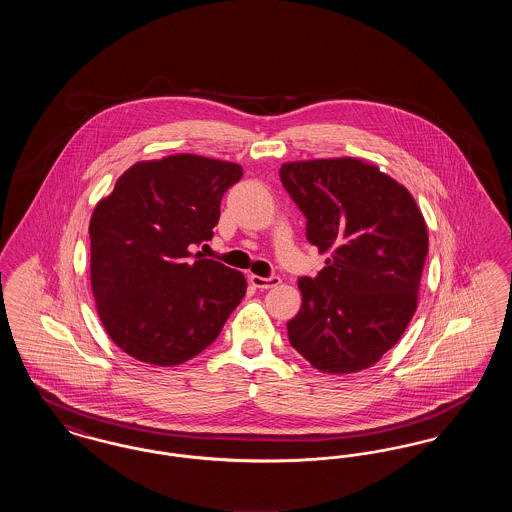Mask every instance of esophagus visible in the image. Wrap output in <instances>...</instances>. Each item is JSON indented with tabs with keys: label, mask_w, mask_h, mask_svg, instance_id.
<instances>
[{
	"label": "esophagus",
	"mask_w": 512,
	"mask_h": 512,
	"mask_svg": "<svg viewBox=\"0 0 512 512\" xmlns=\"http://www.w3.org/2000/svg\"><path fill=\"white\" fill-rule=\"evenodd\" d=\"M251 284H253L255 288H259V290H270V288H274V286L280 284V278H278V276H267V278H263V276L251 274Z\"/></svg>",
	"instance_id": "34e87169"
}]
</instances>
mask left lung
<instances>
[{
	"label": "left lung",
	"instance_id": "8db88e82",
	"mask_svg": "<svg viewBox=\"0 0 512 512\" xmlns=\"http://www.w3.org/2000/svg\"><path fill=\"white\" fill-rule=\"evenodd\" d=\"M280 180L307 219V240L330 253L301 276L293 349L320 372L351 374L380 361L416 311L428 230L413 195L359 159L286 163Z\"/></svg>",
	"mask_w": 512,
	"mask_h": 512
}]
</instances>
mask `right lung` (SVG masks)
Instances as JSON below:
<instances>
[{
	"label": "right lung",
	"instance_id": "add662e5",
	"mask_svg": "<svg viewBox=\"0 0 512 512\" xmlns=\"http://www.w3.org/2000/svg\"><path fill=\"white\" fill-rule=\"evenodd\" d=\"M242 167L199 155L136 163L90 220L99 318L130 357L182 365L219 338L244 299V274L192 253L213 238Z\"/></svg>",
	"mask_w": 512,
	"mask_h": 512
}]
</instances>
